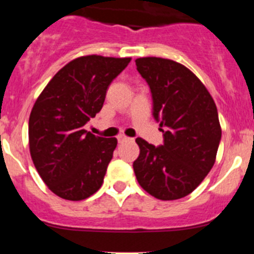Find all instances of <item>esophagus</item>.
Wrapping results in <instances>:
<instances>
[{"mask_svg":"<svg viewBox=\"0 0 254 254\" xmlns=\"http://www.w3.org/2000/svg\"><path fill=\"white\" fill-rule=\"evenodd\" d=\"M126 140H128V137H126L125 134H121V136H118V141H120V142H122V141H126Z\"/></svg>","mask_w":254,"mask_h":254,"instance_id":"esophagus-1","label":"esophagus"}]
</instances>
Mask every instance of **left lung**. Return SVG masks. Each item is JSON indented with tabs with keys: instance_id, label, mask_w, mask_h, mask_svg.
<instances>
[{
	"instance_id": "obj_1",
	"label": "left lung",
	"mask_w": 254,
	"mask_h": 254,
	"mask_svg": "<svg viewBox=\"0 0 254 254\" xmlns=\"http://www.w3.org/2000/svg\"><path fill=\"white\" fill-rule=\"evenodd\" d=\"M136 66L150 87L152 117L164 140L154 146L136 138L140 155L133 161L134 176L155 198H182L214 167L221 140L216 105L205 85L178 62L145 57Z\"/></svg>"
}]
</instances>
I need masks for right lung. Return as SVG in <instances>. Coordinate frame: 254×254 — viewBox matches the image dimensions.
<instances>
[{"label":"right lung","mask_w":254,"mask_h":254,"mask_svg":"<svg viewBox=\"0 0 254 254\" xmlns=\"http://www.w3.org/2000/svg\"><path fill=\"white\" fill-rule=\"evenodd\" d=\"M131 58L85 56L61 68L29 118V147L35 168L58 197L81 201L103 185L117 138L84 129L99 113L108 87Z\"/></svg>","instance_id":"1"}]
</instances>
